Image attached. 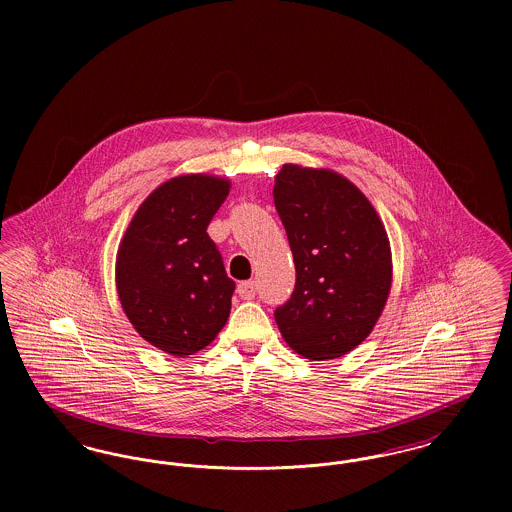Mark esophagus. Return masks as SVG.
<instances>
[{
	"instance_id": "34e87169",
	"label": "esophagus",
	"mask_w": 512,
	"mask_h": 512,
	"mask_svg": "<svg viewBox=\"0 0 512 512\" xmlns=\"http://www.w3.org/2000/svg\"><path fill=\"white\" fill-rule=\"evenodd\" d=\"M238 293L242 299H253L257 293V284L255 280H247V282H240L238 284Z\"/></svg>"
}]
</instances>
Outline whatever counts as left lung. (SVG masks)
I'll list each match as a JSON object with an SVG mask.
<instances>
[{
    "label": "left lung",
    "mask_w": 512,
    "mask_h": 512,
    "mask_svg": "<svg viewBox=\"0 0 512 512\" xmlns=\"http://www.w3.org/2000/svg\"><path fill=\"white\" fill-rule=\"evenodd\" d=\"M274 205L295 263L292 297L274 311L286 343L311 361L357 347L391 288L386 228L363 192L328 169L284 165Z\"/></svg>",
    "instance_id": "8db88e82"
}]
</instances>
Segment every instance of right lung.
I'll return each instance as SVG.
<instances>
[{"mask_svg": "<svg viewBox=\"0 0 512 512\" xmlns=\"http://www.w3.org/2000/svg\"><path fill=\"white\" fill-rule=\"evenodd\" d=\"M230 192L209 174L176 176L147 195L122 238L115 280L136 332L161 351L194 355L226 324L236 284L207 226Z\"/></svg>", "mask_w": 512, "mask_h": 512, "instance_id": "obj_1", "label": "right lung"}]
</instances>
